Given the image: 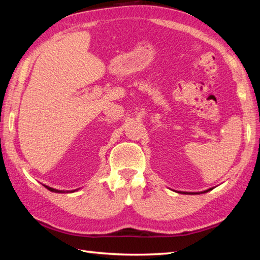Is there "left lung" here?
Segmentation results:
<instances>
[{
	"instance_id": "left-lung-1",
	"label": "left lung",
	"mask_w": 260,
	"mask_h": 260,
	"mask_svg": "<svg viewBox=\"0 0 260 260\" xmlns=\"http://www.w3.org/2000/svg\"><path fill=\"white\" fill-rule=\"evenodd\" d=\"M213 189V187H210V189L208 190H204V191H201V192H184V191H178L180 193H183V194H200V193H206V192H209L211 191Z\"/></svg>"
}]
</instances>
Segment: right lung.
Returning <instances> with one entry per match:
<instances>
[{
    "instance_id": "obj_1",
    "label": "right lung",
    "mask_w": 260,
    "mask_h": 260,
    "mask_svg": "<svg viewBox=\"0 0 260 260\" xmlns=\"http://www.w3.org/2000/svg\"><path fill=\"white\" fill-rule=\"evenodd\" d=\"M43 186L47 187V189H48L49 191L54 192V193H73V192H76V191L80 190V187H79V189H75V190H67V191H64V190H58V189H53V187H51V186H48V185H45V184H43Z\"/></svg>"
}]
</instances>
